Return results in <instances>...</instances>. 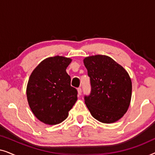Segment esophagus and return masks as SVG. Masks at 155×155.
I'll return each mask as SVG.
<instances>
[{
	"label": "esophagus",
	"instance_id": "esophagus-1",
	"mask_svg": "<svg viewBox=\"0 0 155 155\" xmlns=\"http://www.w3.org/2000/svg\"><path fill=\"white\" fill-rule=\"evenodd\" d=\"M78 95H81V94H82V89L81 88H78Z\"/></svg>",
	"mask_w": 155,
	"mask_h": 155
}]
</instances>
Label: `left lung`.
I'll list each match as a JSON object with an SVG mask.
<instances>
[{
  "label": "left lung",
  "instance_id": "1",
  "mask_svg": "<svg viewBox=\"0 0 155 155\" xmlns=\"http://www.w3.org/2000/svg\"><path fill=\"white\" fill-rule=\"evenodd\" d=\"M84 64L90 78L91 92L84 102L95 119L104 124L119 120L130 103L132 82L127 71L104 55L86 57Z\"/></svg>",
  "mask_w": 155,
  "mask_h": 155
}]
</instances>
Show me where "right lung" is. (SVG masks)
<instances>
[{
    "instance_id": "obj_1",
    "label": "right lung",
    "mask_w": 155,
    "mask_h": 155,
    "mask_svg": "<svg viewBox=\"0 0 155 155\" xmlns=\"http://www.w3.org/2000/svg\"><path fill=\"white\" fill-rule=\"evenodd\" d=\"M71 59L49 57L31 73L27 87L29 107L39 120L48 125L63 122L78 99V91L71 85L66 68Z\"/></svg>"
}]
</instances>
